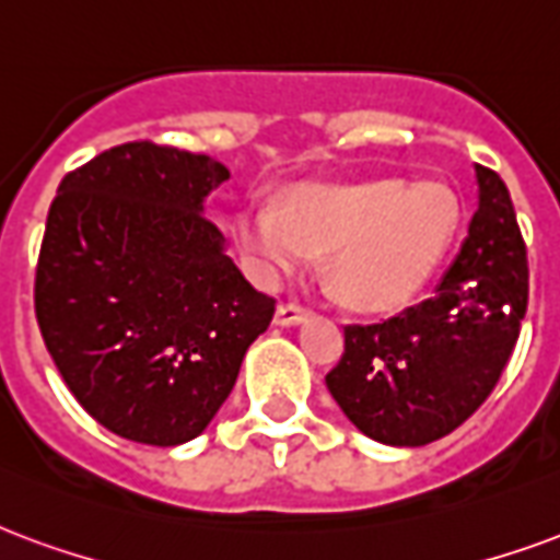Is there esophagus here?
I'll list each match as a JSON object with an SVG mask.
<instances>
[{
    "label": "esophagus",
    "mask_w": 560,
    "mask_h": 560,
    "mask_svg": "<svg viewBox=\"0 0 560 560\" xmlns=\"http://www.w3.org/2000/svg\"><path fill=\"white\" fill-rule=\"evenodd\" d=\"M308 308H302L300 302H281L279 308H276V323L279 326H296V323H302L305 317H308Z\"/></svg>",
    "instance_id": "esophagus-1"
}]
</instances>
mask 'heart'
<instances>
[{"mask_svg":"<svg viewBox=\"0 0 560 560\" xmlns=\"http://www.w3.org/2000/svg\"><path fill=\"white\" fill-rule=\"evenodd\" d=\"M459 231V201L445 184L364 180L293 189L281 210L252 207L234 222L243 260L260 281L329 255V284L362 314L407 308L448 258Z\"/></svg>","mask_w":560,"mask_h":560,"instance_id":"obj_1","label":"heart"}]
</instances>
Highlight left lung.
Instances as JSON below:
<instances>
[{
  "label": "left lung",
  "mask_w": 560,
  "mask_h": 560,
  "mask_svg": "<svg viewBox=\"0 0 560 560\" xmlns=\"http://www.w3.org/2000/svg\"><path fill=\"white\" fill-rule=\"evenodd\" d=\"M478 172L469 237L430 300L383 323L343 326L326 385L343 416L383 445L418 448L457 430L490 397L525 308L528 260L508 186Z\"/></svg>",
  "instance_id": "1"
}]
</instances>
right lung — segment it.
Returning a JSON list of instances; mask_svg holds the SVG:
<instances>
[{
	"label": "right lung",
	"mask_w": 560,
	"mask_h": 560,
	"mask_svg": "<svg viewBox=\"0 0 560 560\" xmlns=\"http://www.w3.org/2000/svg\"><path fill=\"white\" fill-rule=\"evenodd\" d=\"M228 177L205 153L144 139L68 172L49 205L37 326L82 409L130 442L196 439L276 314L201 213Z\"/></svg>",
	"instance_id": "1"
}]
</instances>
